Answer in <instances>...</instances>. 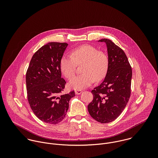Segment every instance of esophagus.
<instances>
[{
    "instance_id": "esophagus-1",
    "label": "esophagus",
    "mask_w": 158,
    "mask_h": 158,
    "mask_svg": "<svg viewBox=\"0 0 158 158\" xmlns=\"http://www.w3.org/2000/svg\"><path fill=\"white\" fill-rule=\"evenodd\" d=\"M75 94H77V95H79V94H80L82 92V90H75Z\"/></svg>"
}]
</instances>
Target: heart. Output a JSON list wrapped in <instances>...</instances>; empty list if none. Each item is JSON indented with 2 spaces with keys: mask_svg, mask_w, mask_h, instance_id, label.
<instances>
[{
  "mask_svg": "<svg viewBox=\"0 0 158 158\" xmlns=\"http://www.w3.org/2000/svg\"><path fill=\"white\" fill-rule=\"evenodd\" d=\"M77 64H83V73L73 77L69 86L79 90L90 86L95 80L99 81L103 80L108 72L110 60L105 52L98 50L92 45L86 44L73 48L71 56L64 55L60 62V70L69 80L74 75Z\"/></svg>",
  "mask_w": 158,
  "mask_h": 158,
  "instance_id": "obj_1",
  "label": "heart"
}]
</instances>
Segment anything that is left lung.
Masks as SVG:
<instances>
[{
    "instance_id": "left-lung-1",
    "label": "left lung",
    "mask_w": 158,
    "mask_h": 158,
    "mask_svg": "<svg viewBox=\"0 0 158 158\" xmlns=\"http://www.w3.org/2000/svg\"><path fill=\"white\" fill-rule=\"evenodd\" d=\"M98 41L106 44L110 64L103 81L91 91L94 98L88 110L94 119L106 123L120 115L130 99L132 69L121 48L108 39Z\"/></svg>"
}]
</instances>
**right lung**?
<instances>
[{
    "label": "right lung",
    "mask_w": 158,
    "mask_h": 158,
    "mask_svg": "<svg viewBox=\"0 0 158 158\" xmlns=\"http://www.w3.org/2000/svg\"><path fill=\"white\" fill-rule=\"evenodd\" d=\"M68 44L49 43L33 55L26 73L27 98L41 121L58 124L66 117L74 90L63 94L66 83L61 78L60 62Z\"/></svg>",
    "instance_id": "add662e5"
}]
</instances>
